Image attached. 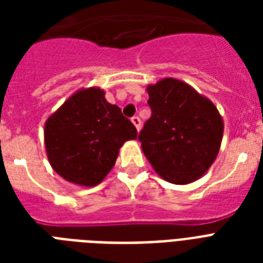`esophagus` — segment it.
Segmentation results:
<instances>
[{"instance_id":"esophagus-1","label":"esophagus","mask_w":263,"mask_h":263,"mask_svg":"<svg viewBox=\"0 0 263 263\" xmlns=\"http://www.w3.org/2000/svg\"><path fill=\"white\" fill-rule=\"evenodd\" d=\"M131 121H132V124L135 125L136 129H138V132H139L140 128H142V121H140L139 117H138V116H135V117H132Z\"/></svg>"}]
</instances>
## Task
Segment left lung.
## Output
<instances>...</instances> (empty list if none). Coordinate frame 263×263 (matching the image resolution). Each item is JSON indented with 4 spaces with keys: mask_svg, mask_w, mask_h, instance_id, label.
<instances>
[{
    "mask_svg": "<svg viewBox=\"0 0 263 263\" xmlns=\"http://www.w3.org/2000/svg\"><path fill=\"white\" fill-rule=\"evenodd\" d=\"M152 117L139 134L153 169L172 184L200 179L216 161L224 120L214 103L190 84L165 78L146 87Z\"/></svg>",
    "mask_w": 263,
    "mask_h": 263,
    "instance_id": "obj_1",
    "label": "left lung"
}]
</instances>
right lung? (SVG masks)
<instances>
[{
    "label": "right lung",
    "instance_id": "1",
    "mask_svg": "<svg viewBox=\"0 0 263 263\" xmlns=\"http://www.w3.org/2000/svg\"><path fill=\"white\" fill-rule=\"evenodd\" d=\"M54 172L80 187H94L115 166L120 148L138 131L99 87L80 88L47 117L43 129Z\"/></svg>",
    "mask_w": 263,
    "mask_h": 263
}]
</instances>
